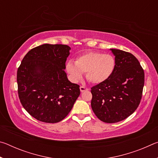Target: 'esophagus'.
I'll return each instance as SVG.
<instances>
[{
    "instance_id": "34e87169",
    "label": "esophagus",
    "mask_w": 158,
    "mask_h": 158,
    "mask_svg": "<svg viewBox=\"0 0 158 158\" xmlns=\"http://www.w3.org/2000/svg\"><path fill=\"white\" fill-rule=\"evenodd\" d=\"M89 90V89H88V88H86V87L83 86V85H81V86H80V90H81V93L82 92H84V91H85V90Z\"/></svg>"
}]
</instances>
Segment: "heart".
Wrapping results in <instances>:
<instances>
[{"label": "heart", "mask_w": 158, "mask_h": 158, "mask_svg": "<svg viewBox=\"0 0 158 158\" xmlns=\"http://www.w3.org/2000/svg\"><path fill=\"white\" fill-rule=\"evenodd\" d=\"M116 65V59L111 54L89 52L77 57L75 62L68 60L65 69L74 82H78L85 73L88 81L91 84H98L110 78Z\"/></svg>", "instance_id": "heart-1"}]
</instances>
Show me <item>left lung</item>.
<instances>
[{"instance_id": "left-lung-1", "label": "left lung", "mask_w": 158, "mask_h": 158, "mask_svg": "<svg viewBox=\"0 0 158 158\" xmlns=\"http://www.w3.org/2000/svg\"><path fill=\"white\" fill-rule=\"evenodd\" d=\"M116 65L105 82L91 88V107L100 121L114 123L133 114L139 105L144 85V72L135 56L110 49Z\"/></svg>"}]
</instances>
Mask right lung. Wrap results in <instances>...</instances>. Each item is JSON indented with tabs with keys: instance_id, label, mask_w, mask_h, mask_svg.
I'll return each mask as SVG.
<instances>
[{
	"instance_id": "right-lung-1",
	"label": "right lung",
	"mask_w": 158,
	"mask_h": 158,
	"mask_svg": "<svg viewBox=\"0 0 158 158\" xmlns=\"http://www.w3.org/2000/svg\"><path fill=\"white\" fill-rule=\"evenodd\" d=\"M70 47L44 44L32 49L17 70L18 94L28 113L40 121L55 123L68 116L80 95L79 85L65 72Z\"/></svg>"
}]
</instances>
